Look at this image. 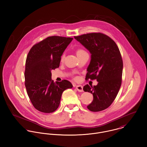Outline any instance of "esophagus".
<instances>
[{
  "label": "esophagus",
  "mask_w": 147,
  "mask_h": 147,
  "mask_svg": "<svg viewBox=\"0 0 147 147\" xmlns=\"http://www.w3.org/2000/svg\"><path fill=\"white\" fill-rule=\"evenodd\" d=\"M76 89H77V90H78V92H83V86H81V85H77V86H76Z\"/></svg>",
  "instance_id": "34e87169"
}]
</instances>
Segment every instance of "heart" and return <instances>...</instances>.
Here are the masks:
<instances>
[{
  "instance_id": "heart-1",
  "label": "heart",
  "mask_w": 147,
  "mask_h": 147,
  "mask_svg": "<svg viewBox=\"0 0 147 147\" xmlns=\"http://www.w3.org/2000/svg\"><path fill=\"white\" fill-rule=\"evenodd\" d=\"M76 54H77V57H78L82 56V55H84V54H87V53L84 50H83L82 49H80V48L77 49L76 50ZM65 55L64 54H62V55L61 56V57H60V61L63 62L64 60V59H65Z\"/></svg>"
}]
</instances>
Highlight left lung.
Returning a JSON list of instances; mask_svg holds the SVG:
<instances>
[{
    "instance_id": "obj_1",
    "label": "left lung",
    "mask_w": 147,
    "mask_h": 147,
    "mask_svg": "<svg viewBox=\"0 0 147 147\" xmlns=\"http://www.w3.org/2000/svg\"><path fill=\"white\" fill-rule=\"evenodd\" d=\"M91 54L86 80L96 79V86L87 84L83 90L93 94L87 108L98 112L108 108L115 100L122 82L123 61L118 46L105 34L90 33L74 36Z\"/></svg>"
}]
</instances>
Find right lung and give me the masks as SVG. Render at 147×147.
Instances as JSON below:
<instances>
[{
    "label": "right lung",
    "instance_id": "obj_1",
    "mask_svg": "<svg viewBox=\"0 0 147 147\" xmlns=\"http://www.w3.org/2000/svg\"><path fill=\"white\" fill-rule=\"evenodd\" d=\"M73 38L50 36L34 44L26 61L25 87L34 107L44 113L57 110L64 90L71 88L67 80L54 83L52 70L59 67L60 57Z\"/></svg>",
    "mask_w": 147,
    "mask_h": 147
}]
</instances>
